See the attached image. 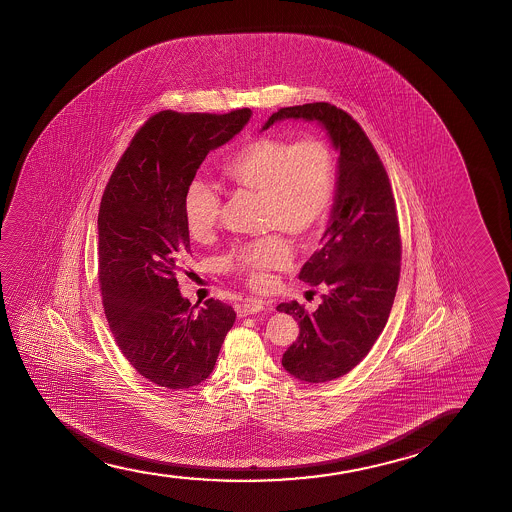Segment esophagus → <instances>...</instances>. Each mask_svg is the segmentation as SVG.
<instances>
[{
	"label": "esophagus",
	"mask_w": 512,
	"mask_h": 512,
	"mask_svg": "<svg viewBox=\"0 0 512 512\" xmlns=\"http://www.w3.org/2000/svg\"><path fill=\"white\" fill-rule=\"evenodd\" d=\"M264 309H266V302L260 301V299H246V301H243L241 304H239L238 315H253V313L264 311Z\"/></svg>",
	"instance_id": "obj_1"
}]
</instances>
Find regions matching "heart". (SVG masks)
Returning <instances> with one entry per match:
<instances>
[{
	"instance_id": "1",
	"label": "heart",
	"mask_w": 512,
	"mask_h": 512,
	"mask_svg": "<svg viewBox=\"0 0 512 512\" xmlns=\"http://www.w3.org/2000/svg\"><path fill=\"white\" fill-rule=\"evenodd\" d=\"M225 176L243 189L259 190L264 196L267 224L281 231L304 236L315 231L329 215L336 159L332 148L318 138L288 141L257 138L246 143L225 164ZM220 194L203 178L190 180L183 196V218L196 241L210 238L220 217ZM292 250L280 236H267L234 248L222 266L243 276L252 287H264L273 269L288 266Z\"/></svg>"
}]
</instances>
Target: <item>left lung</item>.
<instances>
[{"label": "left lung", "instance_id": "left-lung-1", "mask_svg": "<svg viewBox=\"0 0 512 512\" xmlns=\"http://www.w3.org/2000/svg\"><path fill=\"white\" fill-rule=\"evenodd\" d=\"M316 122L337 157L336 196L320 250L299 280L322 287V304L308 313L297 301L278 311L299 323V339L281 358L285 371L306 383H325L350 372L385 329L400 276L399 218L383 162L364 129L329 103L288 106L262 131L283 120Z\"/></svg>", "mask_w": 512, "mask_h": 512}]
</instances>
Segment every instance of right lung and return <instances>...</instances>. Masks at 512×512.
<instances>
[{
    "instance_id": "right-lung-1",
    "label": "right lung",
    "mask_w": 512,
    "mask_h": 512,
    "mask_svg": "<svg viewBox=\"0 0 512 512\" xmlns=\"http://www.w3.org/2000/svg\"><path fill=\"white\" fill-rule=\"evenodd\" d=\"M250 117V108L155 113L134 134L101 199L98 266L106 320L134 369L169 390L208 379L236 320L234 309L215 299L196 311L175 274L192 255L185 189L206 155L241 133Z\"/></svg>"
}]
</instances>
